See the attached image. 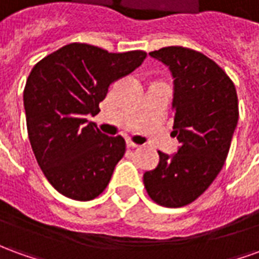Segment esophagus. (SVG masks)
<instances>
[{
  "label": "esophagus",
  "mask_w": 259,
  "mask_h": 259,
  "mask_svg": "<svg viewBox=\"0 0 259 259\" xmlns=\"http://www.w3.org/2000/svg\"><path fill=\"white\" fill-rule=\"evenodd\" d=\"M126 146L129 147V148H137V147H139V144H137V143H135V141L127 140L126 141Z\"/></svg>",
  "instance_id": "1"
}]
</instances>
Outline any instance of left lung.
Listing matches in <instances>:
<instances>
[{"instance_id": "1", "label": "left lung", "mask_w": 259, "mask_h": 259, "mask_svg": "<svg viewBox=\"0 0 259 259\" xmlns=\"http://www.w3.org/2000/svg\"><path fill=\"white\" fill-rule=\"evenodd\" d=\"M150 57L174 77L172 136L180 146L174 155L158 151L157 168L143 180L157 204L179 208L198 198L221 172L239 120L237 93L225 70L198 51L165 47Z\"/></svg>"}]
</instances>
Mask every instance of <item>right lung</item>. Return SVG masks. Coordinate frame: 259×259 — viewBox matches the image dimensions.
I'll list each match as a JSON object with an SVG mask.
<instances>
[{
  "instance_id": "add662e5",
  "label": "right lung",
  "mask_w": 259,
  "mask_h": 259,
  "mask_svg": "<svg viewBox=\"0 0 259 259\" xmlns=\"http://www.w3.org/2000/svg\"><path fill=\"white\" fill-rule=\"evenodd\" d=\"M146 57L72 42L31 69L23 91L29 140L42 174L65 197L90 201L105 190L126 143L101 133L87 116L100 112L109 85Z\"/></svg>"
}]
</instances>
